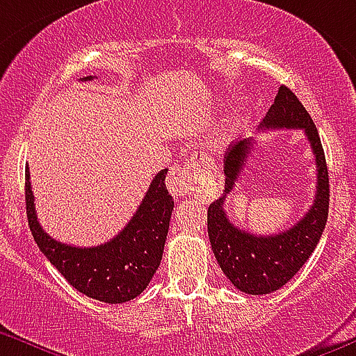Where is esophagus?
Instances as JSON below:
<instances>
[{"instance_id": "1", "label": "esophagus", "mask_w": 356, "mask_h": 356, "mask_svg": "<svg viewBox=\"0 0 356 356\" xmlns=\"http://www.w3.org/2000/svg\"><path fill=\"white\" fill-rule=\"evenodd\" d=\"M197 181H200V163L188 161L184 166H174L166 177V188L174 197H184L191 193Z\"/></svg>"}]
</instances>
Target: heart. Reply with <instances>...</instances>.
Returning a JSON list of instances; mask_svg holds the SVG:
<instances>
[{"label":"heart","mask_w":356,"mask_h":356,"mask_svg":"<svg viewBox=\"0 0 356 356\" xmlns=\"http://www.w3.org/2000/svg\"><path fill=\"white\" fill-rule=\"evenodd\" d=\"M232 133H234V124L232 122H229L225 127H222L220 131H216V133H214L213 136L209 138L211 149H214V150L222 149V147L225 145L227 142H229L230 134H232Z\"/></svg>","instance_id":"1"}]
</instances>
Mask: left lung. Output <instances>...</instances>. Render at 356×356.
<instances>
[{"label":"left lung","instance_id":"left-lung-1","mask_svg":"<svg viewBox=\"0 0 356 356\" xmlns=\"http://www.w3.org/2000/svg\"><path fill=\"white\" fill-rule=\"evenodd\" d=\"M261 129H302L316 158L318 186L309 213L291 229L270 236L241 230L227 218L225 200L246 165L254 142L241 140L227 150L223 159L225 190L207 209V234L214 257L225 277L234 287L255 296L280 289L300 271L321 239L330 206L328 168L318 127L287 86L278 88L275 102L261 122Z\"/></svg>","mask_w":356,"mask_h":356}]
</instances>
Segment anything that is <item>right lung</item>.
Here are the masks:
<instances>
[{"mask_svg": "<svg viewBox=\"0 0 356 356\" xmlns=\"http://www.w3.org/2000/svg\"><path fill=\"white\" fill-rule=\"evenodd\" d=\"M92 76L81 78L90 81ZM165 170L158 172L126 227L104 245L79 248L53 239L35 213L30 170L26 166V214L35 243L47 261L79 293L104 303L129 302L145 291L161 264L170 225L174 198L165 186Z\"/></svg>", "mask_w": 356, "mask_h": 356, "instance_id": "right-lung-1", "label": "right lung"}]
</instances>
